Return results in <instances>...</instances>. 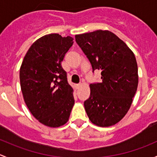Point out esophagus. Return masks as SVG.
<instances>
[{
  "label": "esophagus",
  "mask_w": 157,
  "mask_h": 157,
  "mask_svg": "<svg viewBox=\"0 0 157 157\" xmlns=\"http://www.w3.org/2000/svg\"><path fill=\"white\" fill-rule=\"evenodd\" d=\"M81 86H82V83H80V84H78V85H75V88H76V89H78V88H80Z\"/></svg>",
  "instance_id": "1"
}]
</instances>
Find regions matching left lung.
Returning a JSON list of instances; mask_svg holds the SVG:
<instances>
[{
  "label": "left lung",
  "instance_id": "1",
  "mask_svg": "<svg viewBox=\"0 0 157 157\" xmlns=\"http://www.w3.org/2000/svg\"><path fill=\"white\" fill-rule=\"evenodd\" d=\"M75 41L91 63L101 71L100 83L90 84L85 101L90 121L100 127L116 125L126 115L138 85V64L132 50L108 30L75 35Z\"/></svg>",
  "mask_w": 157,
  "mask_h": 157
}]
</instances>
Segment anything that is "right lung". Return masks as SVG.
<instances>
[{"label": "right lung", "instance_id": "obj_1", "mask_svg": "<svg viewBox=\"0 0 157 157\" xmlns=\"http://www.w3.org/2000/svg\"><path fill=\"white\" fill-rule=\"evenodd\" d=\"M72 44L70 36L44 35L32 44L19 69L24 101L32 116L46 126L65 125L75 103L73 89L61 67Z\"/></svg>", "mask_w": 157, "mask_h": 157}]
</instances>
